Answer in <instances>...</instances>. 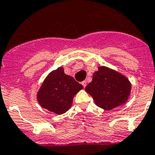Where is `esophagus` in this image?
<instances>
[{"label": "esophagus", "instance_id": "1", "mask_svg": "<svg viewBox=\"0 0 155 155\" xmlns=\"http://www.w3.org/2000/svg\"><path fill=\"white\" fill-rule=\"evenodd\" d=\"M81 84H82V85L84 86V87H85L86 86H87V81H86V80H84V81L82 82Z\"/></svg>", "mask_w": 155, "mask_h": 155}]
</instances>
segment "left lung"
Here are the masks:
<instances>
[{
	"instance_id": "left-lung-1",
	"label": "left lung",
	"mask_w": 155,
	"mask_h": 155,
	"mask_svg": "<svg viewBox=\"0 0 155 155\" xmlns=\"http://www.w3.org/2000/svg\"><path fill=\"white\" fill-rule=\"evenodd\" d=\"M131 89L132 84L125 75L106 66H99L85 91L93 97L96 106L111 110L125 104Z\"/></svg>"
}]
</instances>
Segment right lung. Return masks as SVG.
Wrapping results in <instances>:
<instances>
[{"label": "right lung", "mask_w": 155, "mask_h": 155, "mask_svg": "<svg viewBox=\"0 0 155 155\" xmlns=\"http://www.w3.org/2000/svg\"><path fill=\"white\" fill-rule=\"evenodd\" d=\"M83 88L73 77L64 73L63 67H59L45 78L37 92V101L48 111L61 115L71 108L73 97Z\"/></svg>", "instance_id": "obj_1"}]
</instances>
